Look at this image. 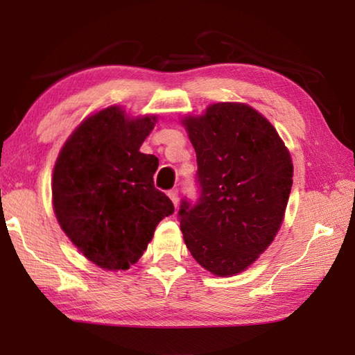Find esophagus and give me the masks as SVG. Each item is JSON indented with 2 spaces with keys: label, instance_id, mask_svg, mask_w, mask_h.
I'll use <instances>...</instances> for the list:
<instances>
[{
  "label": "esophagus",
  "instance_id": "34e87169",
  "mask_svg": "<svg viewBox=\"0 0 355 355\" xmlns=\"http://www.w3.org/2000/svg\"><path fill=\"white\" fill-rule=\"evenodd\" d=\"M167 196H169V199L172 200L173 205H178V189H171L169 192H167Z\"/></svg>",
  "mask_w": 355,
  "mask_h": 355
}]
</instances>
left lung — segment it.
Instances as JSON below:
<instances>
[{
  "label": "left lung",
  "mask_w": 355,
  "mask_h": 355,
  "mask_svg": "<svg viewBox=\"0 0 355 355\" xmlns=\"http://www.w3.org/2000/svg\"><path fill=\"white\" fill-rule=\"evenodd\" d=\"M182 123L200 184L197 203L180 205L183 239L202 268L230 277L277 235L293 186L291 155L271 122L245 103L209 105Z\"/></svg>",
  "instance_id": "left-lung-1"
}]
</instances>
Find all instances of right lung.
Wrapping results in <instances>:
<instances>
[{
	"label": "right lung",
	"instance_id": "obj_1",
	"mask_svg": "<svg viewBox=\"0 0 355 355\" xmlns=\"http://www.w3.org/2000/svg\"><path fill=\"white\" fill-rule=\"evenodd\" d=\"M156 116L107 106L78 125L53 171V209L76 249L107 271L128 269L173 203L155 188L158 158L139 148Z\"/></svg>",
	"mask_w": 355,
	"mask_h": 355
}]
</instances>
